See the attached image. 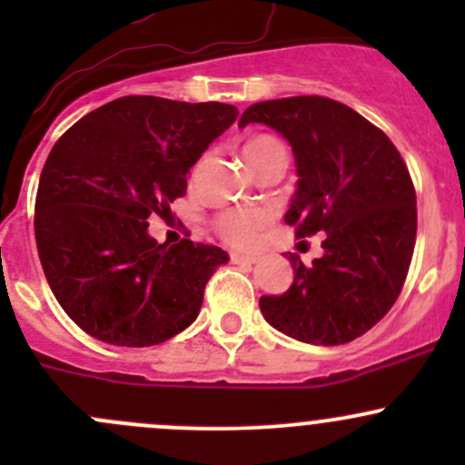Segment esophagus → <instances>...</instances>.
I'll use <instances>...</instances> for the list:
<instances>
[{
  "label": "esophagus",
  "mask_w": 465,
  "mask_h": 465,
  "mask_svg": "<svg viewBox=\"0 0 465 465\" xmlns=\"http://www.w3.org/2000/svg\"><path fill=\"white\" fill-rule=\"evenodd\" d=\"M256 261H259L256 256L241 254V252H232V262H236V265H254Z\"/></svg>",
  "instance_id": "1"
}]
</instances>
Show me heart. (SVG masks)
I'll use <instances>...</instances> for the list:
<instances>
[{
  "mask_svg": "<svg viewBox=\"0 0 465 465\" xmlns=\"http://www.w3.org/2000/svg\"><path fill=\"white\" fill-rule=\"evenodd\" d=\"M242 157L250 163V168H256L270 157H285V153L279 139L270 137V134H256L242 145ZM267 223H270V213L261 206H238V209L220 213L215 220V229L232 245L252 247L259 241L262 227Z\"/></svg>",
  "mask_w": 465,
  "mask_h": 465,
  "instance_id": "heart-1",
  "label": "heart"
}]
</instances>
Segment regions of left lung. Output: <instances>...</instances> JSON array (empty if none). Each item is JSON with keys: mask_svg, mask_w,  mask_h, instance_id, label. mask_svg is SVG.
Wrapping results in <instances>:
<instances>
[{"mask_svg": "<svg viewBox=\"0 0 465 465\" xmlns=\"http://www.w3.org/2000/svg\"><path fill=\"white\" fill-rule=\"evenodd\" d=\"M262 124L292 145L297 166L285 223L306 238L323 232L322 259L303 265L283 294L261 297L270 326L306 344L364 335L401 294L416 242V193L396 145L344 103L290 96L254 103L238 128Z\"/></svg>", "mask_w": 465, "mask_h": 465, "instance_id": "8db88e82", "label": "left lung"}]
</instances>
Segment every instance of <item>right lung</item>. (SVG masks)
Masks as SVG:
<instances>
[{
  "label": "right lung",
  "instance_id": "1",
  "mask_svg": "<svg viewBox=\"0 0 465 465\" xmlns=\"http://www.w3.org/2000/svg\"><path fill=\"white\" fill-rule=\"evenodd\" d=\"M227 103L124 96L74 124L46 157L35 242L49 288L87 335L154 346L195 322L204 285L229 261L182 238L159 245L148 215L186 193V173L236 121Z\"/></svg>",
  "mask_w": 465,
  "mask_h": 465
}]
</instances>
